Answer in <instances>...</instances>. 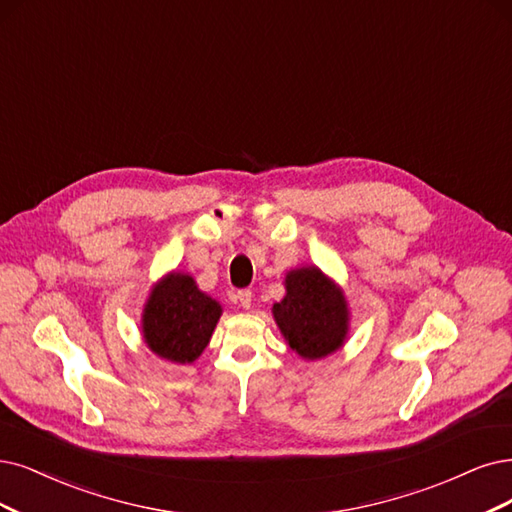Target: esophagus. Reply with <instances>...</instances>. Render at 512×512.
Here are the masks:
<instances>
[{"instance_id":"1","label":"esophagus","mask_w":512,"mask_h":512,"mask_svg":"<svg viewBox=\"0 0 512 512\" xmlns=\"http://www.w3.org/2000/svg\"><path fill=\"white\" fill-rule=\"evenodd\" d=\"M236 299L240 301V306L249 310L251 308V301H253V293L249 289H242L236 293Z\"/></svg>"}]
</instances>
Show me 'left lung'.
<instances>
[{
    "label": "left lung",
    "instance_id": "1",
    "mask_svg": "<svg viewBox=\"0 0 512 512\" xmlns=\"http://www.w3.org/2000/svg\"><path fill=\"white\" fill-rule=\"evenodd\" d=\"M272 312L289 346L312 361L335 352L348 333L346 299L316 268L291 272L287 295Z\"/></svg>",
    "mask_w": 512,
    "mask_h": 512
}]
</instances>
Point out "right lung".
I'll use <instances>...</instances> for the list:
<instances>
[{"label":"right lung","mask_w":512,"mask_h":512,"mask_svg":"<svg viewBox=\"0 0 512 512\" xmlns=\"http://www.w3.org/2000/svg\"><path fill=\"white\" fill-rule=\"evenodd\" d=\"M221 306L204 295L192 276L170 274L151 291L143 314L145 344L173 363H194L206 348Z\"/></svg>","instance_id":"1"}]
</instances>
